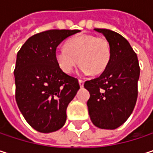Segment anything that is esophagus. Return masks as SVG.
I'll list each match as a JSON object with an SVG mask.
<instances>
[{"instance_id": "34e87169", "label": "esophagus", "mask_w": 153, "mask_h": 153, "mask_svg": "<svg viewBox=\"0 0 153 153\" xmlns=\"http://www.w3.org/2000/svg\"><path fill=\"white\" fill-rule=\"evenodd\" d=\"M79 87L80 88H83V86H84V80L83 79H79Z\"/></svg>"}]
</instances>
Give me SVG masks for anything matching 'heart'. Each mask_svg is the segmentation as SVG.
<instances>
[{
  "instance_id": "b5f03b06",
  "label": "heart",
  "mask_w": 153,
  "mask_h": 153,
  "mask_svg": "<svg viewBox=\"0 0 153 153\" xmlns=\"http://www.w3.org/2000/svg\"><path fill=\"white\" fill-rule=\"evenodd\" d=\"M111 51L105 37L93 34H80L69 39L65 48H57L55 58L59 68L65 74H71L80 65L79 71L84 74L97 75L102 74L111 60Z\"/></svg>"
}]
</instances>
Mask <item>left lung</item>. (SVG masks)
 <instances>
[{
  "instance_id": "left-lung-1",
  "label": "left lung",
  "mask_w": 153,
  "mask_h": 153,
  "mask_svg": "<svg viewBox=\"0 0 153 153\" xmlns=\"http://www.w3.org/2000/svg\"><path fill=\"white\" fill-rule=\"evenodd\" d=\"M111 46V60L99 77L84 83L90 97L87 105L93 124L103 129H115L131 115L137 99L140 67L137 56L120 34L96 28Z\"/></svg>"
}]
</instances>
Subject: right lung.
<instances>
[{"label": "right lung", "mask_w": 153, "mask_h": 153, "mask_svg": "<svg viewBox=\"0 0 153 153\" xmlns=\"http://www.w3.org/2000/svg\"><path fill=\"white\" fill-rule=\"evenodd\" d=\"M79 30H48L30 37L17 52L16 101L28 124L41 133L60 129L66 109L79 89L76 78L58 66L55 51Z\"/></svg>", "instance_id": "obj_1"}]
</instances>
